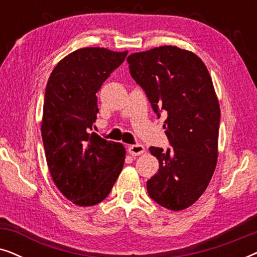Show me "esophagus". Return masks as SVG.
Masks as SVG:
<instances>
[{
    "instance_id": "obj_1",
    "label": "esophagus",
    "mask_w": 257,
    "mask_h": 257,
    "mask_svg": "<svg viewBox=\"0 0 257 257\" xmlns=\"http://www.w3.org/2000/svg\"><path fill=\"white\" fill-rule=\"evenodd\" d=\"M144 152H145V147L142 144H135V145L128 146V153L131 156H139Z\"/></svg>"
}]
</instances>
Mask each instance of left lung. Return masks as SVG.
<instances>
[{
  "label": "left lung",
  "instance_id": "8db88e82",
  "mask_svg": "<svg viewBox=\"0 0 257 257\" xmlns=\"http://www.w3.org/2000/svg\"><path fill=\"white\" fill-rule=\"evenodd\" d=\"M127 63L158 117L167 114L164 128L172 147H150L159 171L147 192L165 208H187L206 191L216 166L220 106L212 78L198 56L172 45L132 54Z\"/></svg>",
  "mask_w": 257,
  "mask_h": 257
}]
</instances>
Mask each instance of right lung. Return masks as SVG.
I'll list each match as a JSON object with an SVG mask.
<instances>
[{"label":"right lung","mask_w":257,"mask_h":257,"mask_svg":"<svg viewBox=\"0 0 257 257\" xmlns=\"http://www.w3.org/2000/svg\"><path fill=\"white\" fill-rule=\"evenodd\" d=\"M127 51L79 49L63 58L49 77L42 139L55 185L75 205H97L120 174L125 147L91 132L99 112L97 92L125 61Z\"/></svg>","instance_id":"right-lung-1"}]
</instances>
